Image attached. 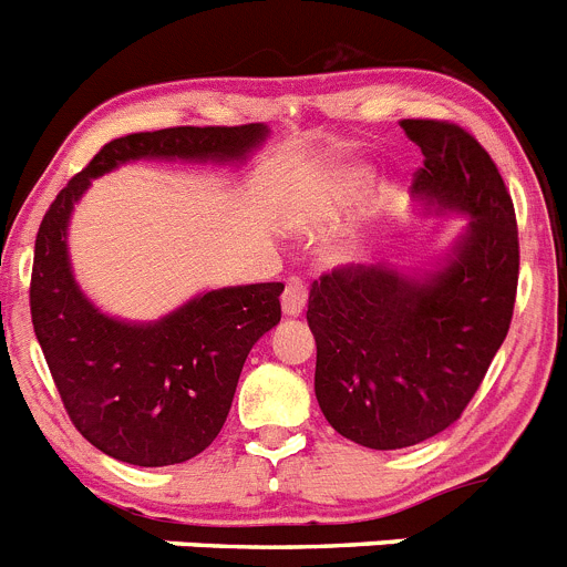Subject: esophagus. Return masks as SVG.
Wrapping results in <instances>:
<instances>
[{
    "mask_svg": "<svg viewBox=\"0 0 567 567\" xmlns=\"http://www.w3.org/2000/svg\"><path fill=\"white\" fill-rule=\"evenodd\" d=\"M280 307H284V315L289 318H298L307 307V284L300 278H289L287 287H284V298H280Z\"/></svg>",
    "mask_w": 567,
    "mask_h": 567,
    "instance_id": "34e87169",
    "label": "esophagus"
}]
</instances>
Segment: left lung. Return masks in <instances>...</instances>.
<instances>
[{"mask_svg": "<svg viewBox=\"0 0 567 567\" xmlns=\"http://www.w3.org/2000/svg\"><path fill=\"white\" fill-rule=\"evenodd\" d=\"M400 127L423 153L414 189L471 215L463 244L429 280L340 264L312 280L307 309L320 412L378 452L457 423L508 334L519 280L517 213L483 144L445 118Z\"/></svg>", "mask_w": 567, "mask_h": 567, "instance_id": "1", "label": "left lung"}]
</instances>
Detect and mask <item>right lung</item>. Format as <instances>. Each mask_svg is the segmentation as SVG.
I'll return each mask as SVG.
<instances>
[{
  "instance_id": "1",
  "label": "right lung",
  "mask_w": 567,
  "mask_h": 567,
  "mask_svg": "<svg viewBox=\"0 0 567 567\" xmlns=\"http://www.w3.org/2000/svg\"><path fill=\"white\" fill-rule=\"evenodd\" d=\"M267 135L167 127L104 144L44 213L30 272V320L64 412L87 443L130 465L202 454L229 414L249 349L280 320L284 284L215 289L169 318L133 327L99 312L70 275L64 229L90 178L133 158H240Z\"/></svg>"
}]
</instances>
